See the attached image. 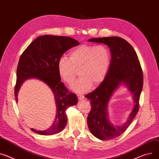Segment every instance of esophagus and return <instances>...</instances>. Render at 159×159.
<instances>
[{
	"instance_id": "34e87169",
	"label": "esophagus",
	"mask_w": 159,
	"mask_h": 159,
	"mask_svg": "<svg viewBox=\"0 0 159 159\" xmlns=\"http://www.w3.org/2000/svg\"><path fill=\"white\" fill-rule=\"evenodd\" d=\"M78 99H79L80 100H82V99H84V96L82 95H80V94H78Z\"/></svg>"
}]
</instances>
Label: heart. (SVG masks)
I'll return each mask as SVG.
<instances>
[{
  "mask_svg": "<svg viewBox=\"0 0 159 159\" xmlns=\"http://www.w3.org/2000/svg\"><path fill=\"white\" fill-rule=\"evenodd\" d=\"M110 63L111 53L106 46L81 44L70 52L69 58L62 56L58 59L57 70L61 80L69 84L75 81L79 70L81 78L71 88L84 93L104 81Z\"/></svg>",
  "mask_w": 159,
  "mask_h": 159,
  "instance_id": "1",
  "label": "heart"
}]
</instances>
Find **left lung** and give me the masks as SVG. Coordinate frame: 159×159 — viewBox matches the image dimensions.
<instances>
[{
	"label": "left lung",
	"instance_id": "8db88e82",
	"mask_svg": "<svg viewBox=\"0 0 159 159\" xmlns=\"http://www.w3.org/2000/svg\"><path fill=\"white\" fill-rule=\"evenodd\" d=\"M89 42L103 43L110 48L111 63L104 81L85 97L90 101L91 110L87 124L93 135L101 140H110L123 134L136 116L143 85V71L138 57L132 46L119 37L92 38ZM124 83L133 93L135 104L127 121L115 126L108 120L107 105L114 92Z\"/></svg>",
	"mask_w": 159,
	"mask_h": 159
}]
</instances>
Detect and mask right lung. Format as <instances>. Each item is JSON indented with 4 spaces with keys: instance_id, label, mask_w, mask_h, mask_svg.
<instances>
[{
    "instance_id": "1",
    "label": "right lung",
    "mask_w": 159,
    "mask_h": 159,
    "mask_svg": "<svg viewBox=\"0 0 159 159\" xmlns=\"http://www.w3.org/2000/svg\"><path fill=\"white\" fill-rule=\"evenodd\" d=\"M79 44L78 41L69 37L44 35L33 41L20 58L15 87L16 102L21 84L29 78H37L44 82L52 89L55 95L57 114L51 127L44 131L31 129L41 135H52L62 131L67 123L66 110L78 102L76 95L69 92L61 82L57 63L65 52Z\"/></svg>"
}]
</instances>
